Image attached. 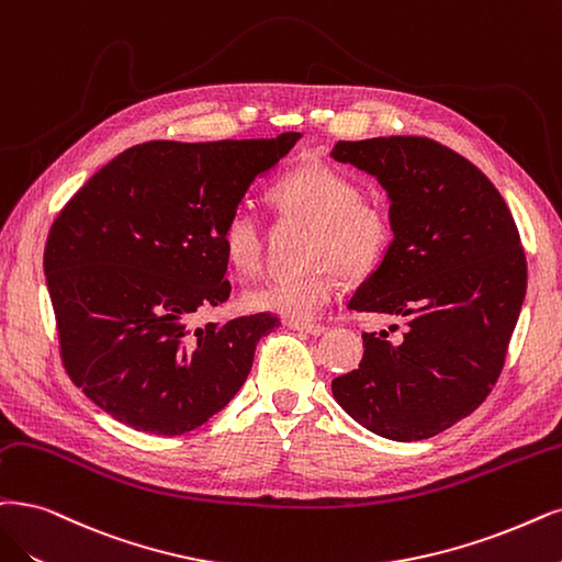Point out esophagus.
<instances>
[{"label": "esophagus", "mask_w": 562, "mask_h": 562, "mask_svg": "<svg viewBox=\"0 0 562 562\" xmlns=\"http://www.w3.org/2000/svg\"><path fill=\"white\" fill-rule=\"evenodd\" d=\"M286 326L294 328V330H301V334H307V336H322V334H326V326L324 324H310V322L292 319Z\"/></svg>", "instance_id": "obj_1"}]
</instances>
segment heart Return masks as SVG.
Here are the masks:
<instances>
[{
  "label": "heart",
  "instance_id": "obj_1",
  "mask_svg": "<svg viewBox=\"0 0 562 562\" xmlns=\"http://www.w3.org/2000/svg\"><path fill=\"white\" fill-rule=\"evenodd\" d=\"M361 184L324 161L286 173L270 192L278 211L313 226L299 276L276 278L247 289L243 301L257 313L310 319L340 292V273L349 280L368 278L384 261L393 226L384 207L361 199ZM224 255L240 276H255L263 263V228L259 217L236 207L222 228Z\"/></svg>",
  "mask_w": 562,
  "mask_h": 562
}]
</instances>
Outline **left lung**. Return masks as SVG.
Instances as JSON below:
<instances>
[{
	"mask_svg": "<svg viewBox=\"0 0 562 562\" xmlns=\"http://www.w3.org/2000/svg\"><path fill=\"white\" fill-rule=\"evenodd\" d=\"M330 157L375 176L391 201V247L349 307L403 319L396 342L363 334L359 368L330 389L382 438H432L501 378L528 282L521 236L493 182L438 140H338Z\"/></svg>",
	"mask_w": 562,
	"mask_h": 562,
	"instance_id": "obj_1",
	"label": "left lung"
}]
</instances>
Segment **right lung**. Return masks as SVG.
I'll use <instances>...</instances> for the list:
<instances>
[{
	"instance_id": "1",
	"label": "right lung",
	"mask_w": 562,
	"mask_h": 562,
	"mask_svg": "<svg viewBox=\"0 0 562 562\" xmlns=\"http://www.w3.org/2000/svg\"><path fill=\"white\" fill-rule=\"evenodd\" d=\"M278 138L148 140L97 171L50 226L44 270L67 375L113 419L194 430L249 375L270 313L194 328L232 284L222 228L249 184L294 148Z\"/></svg>"
}]
</instances>
